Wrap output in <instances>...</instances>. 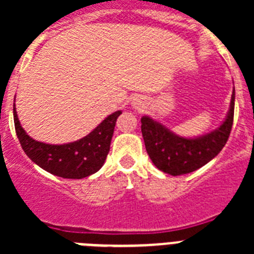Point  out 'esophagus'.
Here are the masks:
<instances>
[{
  "label": "esophagus",
  "mask_w": 254,
  "mask_h": 254,
  "mask_svg": "<svg viewBox=\"0 0 254 254\" xmlns=\"http://www.w3.org/2000/svg\"><path fill=\"white\" fill-rule=\"evenodd\" d=\"M132 105H133V108H138L141 105V102L138 99H133V102H132Z\"/></svg>",
  "instance_id": "esophagus-1"
}]
</instances>
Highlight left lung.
I'll return each instance as SVG.
<instances>
[{"label":"left lung","instance_id":"8db88e82","mask_svg":"<svg viewBox=\"0 0 254 254\" xmlns=\"http://www.w3.org/2000/svg\"><path fill=\"white\" fill-rule=\"evenodd\" d=\"M235 90L230 108L221 125L208 133L197 137H183L151 117L141 118V132L150 159L159 170L170 176L194 172L219 154L225 146L234 120Z\"/></svg>","mask_w":254,"mask_h":254}]
</instances>
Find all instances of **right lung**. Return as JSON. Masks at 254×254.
<instances>
[{
  "label": "right lung",
  "instance_id": "1",
  "mask_svg": "<svg viewBox=\"0 0 254 254\" xmlns=\"http://www.w3.org/2000/svg\"><path fill=\"white\" fill-rule=\"evenodd\" d=\"M122 111H117L77 141L62 145L40 142L31 138L20 125L13 105V122L22 150L42 169L53 176L68 179H81L96 173L103 167L111 149L114 126Z\"/></svg>",
  "mask_w": 254,
  "mask_h": 254
}]
</instances>
